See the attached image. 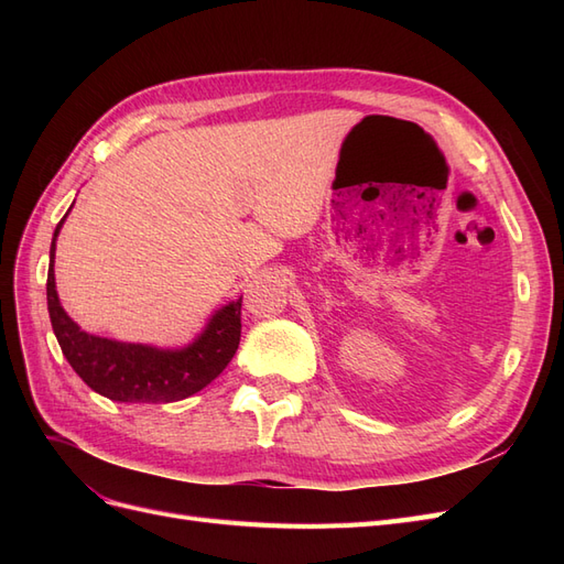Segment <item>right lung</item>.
<instances>
[{
	"label": "right lung",
	"instance_id": "right-lung-1",
	"mask_svg": "<svg viewBox=\"0 0 564 564\" xmlns=\"http://www.w3.org/2000/svg\"><path fill=\"white\" fill-rule=\"evenodd\" d=\"M65 218L67 214L61 218V224L54 230V240H51L46 305L58 346L65 360L79 373V379L96 390L98 395L112 402L143 404L178 402L209 386L228 367L237 346H240L242 296L218 308L209 317L207 327L183 348H155L94 336L84 332L63 311L56 292V237Z\"/></svg>",
	"mask_w": 564,
	"mask_h": 564
}]
</instances>
